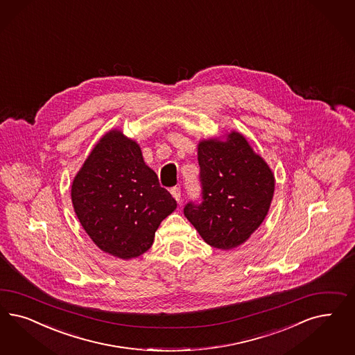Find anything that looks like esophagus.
I'll return each instance as SVG.
<instances>
[{
	"instance_id": "1",
	"label": "esophagus",
	"mask_w": 355,
	"mask_h": 355,
	"mask_svg": "<svg viewBox=\"0 0 355 355\" xmlns=\"http://www.w3.org/2000/svg\"><path fill=\"white\" fill-rule=\"evenodd\" d=\"M171 195L178 202H180V200H182V189H180L179 187H173V188H172Z\"/></svg>"
}]
</instances>
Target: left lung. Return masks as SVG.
<instances>
[{"mask_svg":"<svg viewBox=\"0 0 355 355\" xmlns=\"http://www.w3.org/2000/svg\"><path fill=\"white\" fill-rule=\"evenodd\" d=\"M198 164L202 201L188 202L184 216L209 245L232 250L263 223L275 193V175L238 132L225 141H201Z\"/></svg>","mask_w":355,"mask_h":355,"instance_id":"left-lung-1","label":"left lung"}]
</instances>
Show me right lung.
<instances>
[{"mask_svg":"<svg viewBox=\"0 0 355 355\" xmlns=\"http://www.w3.org/2000/svg\"><path fill=\"white\" fill-rule=\"evenodd\" d=\"M71 202L92 241L123 260L148 251L160 222L176 209L139 145L117 129L85 160L71 184Z\"/></svg>","mask_w":355,"mask_h":355,"instance_id":"1","label":"right lung"}]
</instances>
